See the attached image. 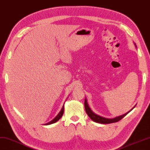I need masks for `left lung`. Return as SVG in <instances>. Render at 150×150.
<instances>
[{
	"mask_svg": "<svg viewBox=\"0 0 150 150\" xmlns=\"http://www.w3.org/2000/svg\"><path fill=\"white\" fill-rule=\"evenodd\" d=\"M134 45H135V47H137L136 45H135V43H134ZM84 106H85L86 112L87 114H88L89 117L91 118V119L93 121H95V122L98 123H102V124H109V123H115V122H117V121H119L120 120L122 119L123 117H124L125 116H126L127 114L129 113L130 111L135 107V106H134V107L132 108V109L128 111V112H127V113H125L124 114L121 115V116H117V117H114V118H107L105 117L101 116H100V115L96 114V113L94 112L91 109V108L89 107L88 103V102H87L86 98H85V100H84Z\"/></svg>",
	"mask_w": 150,
	"mask_h": 150,
	"instance_id": "8db88e82",
	"label": "left lung"
}]
</instances>
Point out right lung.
Here are the masks:
<instances>
[{
  "mask_svg": "<svg viewBox=\"0 0 150 150\" xmlns=\"http://www.w3.org/2000/svg\"><path fill=\"white\" fill-rule=\"evenodd\" d=\"M64 105H63V106H62L61 111H60V112H59V113L57 115V116H55V117L54 118V119H53L52 121H50V122H48V123H46V124H44V125H51V124L55 123V122H57V121H59V119H60V118L62 116V115H63V114H64Z\"/></svg>",
  "mask_w": 150,
  "mask_h": 150,
  "instance_id": "right-lung-1",
  "label": "right lung"
}]
</instances>
